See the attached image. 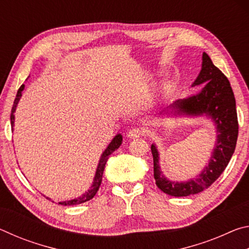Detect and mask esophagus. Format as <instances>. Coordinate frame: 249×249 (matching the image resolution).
Returning a JSON list of instances; mask_svg holds the SVG:
<instances>
[{
    "label": "esophagus",
    "instance_id": "obj_1",
    "mask_svg": "<svg viewBox=\"0 0 249 249\" xmlns=\"http://www.w3.org/2000/svg\"><path fill=\"white\" fill-rule=\"evenodd\" d=\"M142 135H144V132H142V129L138 128V127H134L127 133V136L129 138H137L140 136H142Z\"/></svg>",
    "mask_w": 249,
    "mask_h": 249
}]
</instances>
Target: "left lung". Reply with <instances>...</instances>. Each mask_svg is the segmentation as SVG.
Returning a JSON list of instances; mask_svg holds the SVG:
<instances>
[{"label":"left lung","mask_w":249,"mask_h":249,"mask_svg":"<svg viewBox=\"0 0 249 249\" xmlns=\"http://www.w3.org/2000/svg\"><path fill=\"white\" fill-rule=\"evenodd\" d=\"M202 83H204V88L200 93L187 99L177 100L169 107L177 109L180 114H206L215 122L217 141L208 167H205L199 177L187 182H172L160 171L158 151L155 145H151L156 184L162 192L172 196L196 195L211 187L229 165L237 142L238 120L231 83L205 53H203L201 72L193 83V87Z\"/></svg>","instance_id":"1"}]
</instances>
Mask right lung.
I'll return each mask as SVG.
<instances>
[{
    "label": "right lung",
    "instance_id": "obj_1",
    "mask_svg": "<svg viewBox=\"0 0 249 249\" xmlns=\"http://www.w3.org/2000/svg\"><path fill=\"white\" fill-rule=\"evenodd\" d=\"M23 90H24V84H22V86L19 87V89L18 91V94H16V98L14 100L13 107H12V111H11L12 128H13V126H14V112H15L16 105H18L19 98L22 96V91ZM122 141H123V140H122V135L121 134L116 135V136L113 138L111 144H109L107 148L105 149L103 155L101 156L98 169H96V174H95L94 180H93V184L91 185L90 190L84 193V195H82V196L77 197V199H73V200H70V201H65V202H59V204H61V205H77V204H81V203H84V202L93 199L94 196L96 195V192H98V190H99L101 182H102V176H103V171H104V168H105V163H107L109 155H111L113 151L116 150L121 146ZM46 199H48V197H46ZM48 200H50V199H48Z\"/></svg>",
    "mask_w": 249,
    "mask_h": 249
}]
</instances>
